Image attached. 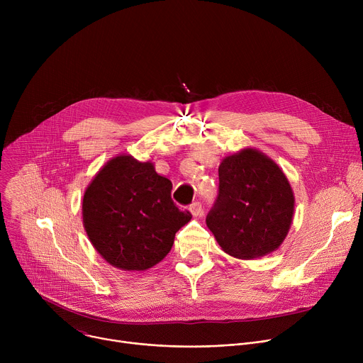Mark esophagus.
<instances>
[{"mask_svg": "<svg viewBox=\"0 0 363 363\" xmlns=\"http://www.w3.org/2000/svg\"><path fill=\"white\" fill-rule=\"evenodd\" d=\"M189 211H191V214H192L194 217H201V216H202V213H203L202 203H201L199 201H196V202L191 203V206H189Z\"/></svg>", "mask_w": 363, "mask_h": 363, "instance_id": "34e87169", "label": "esophagus"}]
</instances>
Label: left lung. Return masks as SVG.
<instances>
[{
  "label": "left lung",
  "instance_id": "8db88e82",
  "mask_svg": "<svg viewBox=\"0 0 363 363\" xmlns=\"http://www.w3.org/2000/svg\"><path fill=\"white\" fill-rule=\"evenodd\" d=\"M218 177V196L205 221L221 248L242 260L277 250L294 211L293 189L279 165L247 147L223 160Z\"/></svg>",
  "mask_w": 363,
  "mask_h": 363
}]
</instances>
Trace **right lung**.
I'll use <instances>...</instances> for the list:
<instances>
[{"label": "right lung", "instance_id": "right-lung-1", "mask_svg": "<svg viewBox=\"0 0 363 363\" xmlns=\"http://www.w3.org/2000/svg\"><path fill=\"white\" fill-rule=\"evenodd\" d=\"M172 182L152 162L130 155L111 160L83 196V225L96 251L113 267L143 272L162 262L177 231L192 218L171 198Z\"/></svg>", "mask_w": 363, "mask_h": 363}]
</instances>
